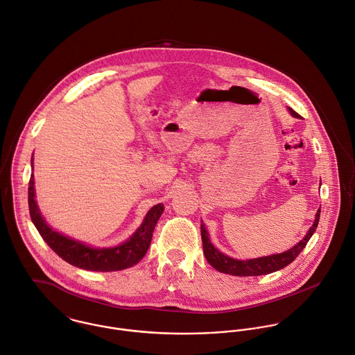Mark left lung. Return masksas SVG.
Returning a JSON list of instances; mask_svg holds the SVG:
<instances>
[{"instance_id": "8db88e82", "label": "left lung", "mask_w": 355, "mask_h": 355, "mask_svg": "<svg viewBox=\"0 0 355 355\" xmlns=\"http://www.w3.org/2000/svg\"><path fill=\"white\" fill-rule=\"evenodd\" d=\"M289 112L295 118H300V115L296 114L291 108H289ZM320 213H321V209L315 214V220H314L313 226L310 227V230L307 232V234L295 247H292L291 250L285 251L283 254H276V255L262 257V258L248 259V261H237V259H233V258L226 257L222 252H219L211 244V241L209 239V233L205 227V223L202 222L200 230H202V241H203L205 257L214 269H216L220 273L230 275V276H244V277L245 276H263V275L277 272L285 266H288L291 262H293L296 259V257L302 252V250L306 247V244L309 243L310 237L314 234V232L318 226Z\"/></svg>"}]
</instances>
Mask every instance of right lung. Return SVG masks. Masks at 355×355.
Wrapping results in <instances>:
<instances>
[{"label":"right lung","instance_id":"add662e5","mask_svg":"<svg viewBox=\"0 0 355 355\" xmlns=\"http://www.w3.org/2000/svg\"><path fill=\"white\" fill-rule=\"evenodd\" d=\"M28 210L33 223L45 243L72 266L93 272H116L139 263L146 254L157 219L163 213V205L153 206L137 232L123 244L114 248H92L70 237L52 230L38 210L34 193V175L28 182Z\"/></svg>","mask_w":355,"mask_h":355}]
</instances>
